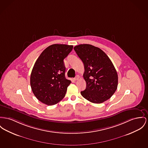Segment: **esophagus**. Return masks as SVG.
Instances as JSON below:
<instances>
[{
	"mask_svg": "<svg viewBox=\"0 0 148 148\" xmlns=\"http://www.w3.org/2000/svg\"><path fill=\"white\" fill-rule=\"evenodd\" d=\"M79 78V76H76V77H75V78H74L73 79H74L75 81H76V80H78Z\"/></svg>",
	"mask_w": 148,
	"mask_h": 148,
	"instance_id": "34e87169",
	"label": "esophagus"
}]
</instances>
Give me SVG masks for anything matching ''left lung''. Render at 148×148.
I'll use <instances>...</instances> for the list:
<instances>
[{"mask_svg": "<svg viewBox=\"0 0 148 148\" xmlns=\"http://www.w3.org/2000/svg\"><path fill=\"white\" fill-rule=\"evenodd\" d=\"M74 50L82 61L86 83L82 96L93 103H101L110 98L118 86V75L108 56L98 47L80 44Z\"/></svg>", "mask_w": 148, "mask_h": 148, "instance_id": "left-lung-1", "label": "left lung"}]
</instances>
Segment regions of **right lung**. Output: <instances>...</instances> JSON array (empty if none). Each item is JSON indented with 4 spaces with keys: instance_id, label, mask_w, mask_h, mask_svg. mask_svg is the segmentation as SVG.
Instances as JSON below:
<instances>
[{
    "instance_id": "obj_1",
    "label": "right lung",
    "mask_w": 148,
    "mask_h": 148,
    "mask_svg": "<svg viewBox=\"0 0 148 148\" xmlns=\"http://www.w3.org/2000/svg\"><path fill=\"white\" fill-rule=\"evenodd\" d=\"M73 45L53 44L40 55L32 70L30 85L39 101L48 106L54 105L64 97L71 81L65 77L63 60Z\"/></svg>"
}]
</instances>
